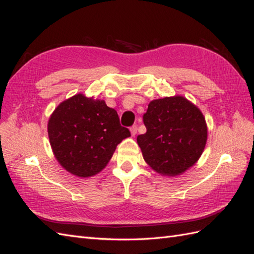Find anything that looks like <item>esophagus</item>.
<instances>
[{"label":"esophagus","mask_w":254,"mask_h":254,"mask_svg":"<svg viewBox=\"0 0 254 254\" xmlns=\"http://www.w3.org/2000/svg\"><path fill=\"white\" fill-rule=\"evenodd\" d=\"M136 130H137V127L135 125H133L132 127H130V132H131L132 136L136 134Z\"/></svg>","instance_id":"1"}]
</instances>
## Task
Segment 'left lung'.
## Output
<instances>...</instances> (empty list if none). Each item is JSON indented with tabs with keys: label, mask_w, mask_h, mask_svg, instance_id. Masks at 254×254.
<instances>
[{
	"label": "left lung",
	"mask_w": 254,
	"mask_h": 254,
	"mask_svg": "<svg viewBox=\"0 0 254 254\" xmlns=\"http://www.w3.org/2000/svg\"><path fill=\"white\" fill-rule=\"evenodd\" d=\"M146 127L136 141L143 158L161 175L177 176L193 166L205 147L203 114L183 96L155 99L143 115Z\"/></svg>",
	"instance_id": "obj_1"
}]
</instances>
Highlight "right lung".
I'll use <instances>...</instances> for the list:
<instances>
[{"mask_svg":"<svg viewBox=\"0 0 254 254\" xmlns=\"http://www.w3.org/2000/svg\"><path fill=\"white\" fill-rule=\"evenodd\" d=\"M50 143L60 165L78 177L101 172L126 137L118 112L102 99L76 94L61 103L48 124Z\"/></svg>","mask_w":254,"mask_h":254,"instance_id":"right-lung-1","label":"right lung"}]
</instances>
